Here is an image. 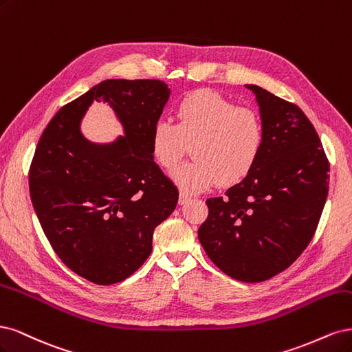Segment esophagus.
<instances>
[{"instance_id": "obj_1", "label": "esophagus", "mask_w": 352, "mask_h": 352, "mask_svg": "<svg viewBox=\"0 0 352 352\" xmlns=\"http://www.w3.org/2000/svg\"><path fill=\"white\" fill-rule=\"evenodd\" d=\"M191 199V196H188L187 192H179V197H178V203L179 205H186V203Z\"/></svg>"}]
</instances>
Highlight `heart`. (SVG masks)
<instances>
[{
	"label": "heart",
	"instance_id": "heart-1",
	"mask_svg": "<svg viewBox=\"0 0 352 352\" xmlns=\"http://www.w3.org/2000/svg\"><path fill=\"white\" fill-rule=\"evenodd\" d=\"M177 124L157 120L151 131V153L165 171H171L192 144L195 161L173 173L187 192L205 191L219 181L223 187L241 183L257 165L266 143L260 112L213 90H195L175 105Z\"/></svg>",
	"mask_w": 352,
	"mask_h": 352
}]
</instances>
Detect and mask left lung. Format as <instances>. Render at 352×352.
<instances>
[{
  "mask_svg": "<svg viewBox=\"0 0 352 352\" xmlns=\"http://www.w3.org/2000/svg\"><path fill=\"white\" fill-rule=\"evenodd\" d=\"M253 90L266 143L253 171L222 197L208 199L199 228L206 254L223 274L262 282L289 267L309 245L329 190V161L319 134L292 102Z\"/></svg>",
  "mask_w": 352,
  "mask_h": 352,
  "instance_id": "1",
  "label": "left lung"
}]
</instances>
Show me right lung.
<instances>
[{"label":"right lung","mask_w":352,"mask_h":352,"mask_svg":"<svg viewBox=\"0 0 352 352\" xmlns=\"http://www.w3.org/2000/svg\"><path fill=\"white\" fill-rule=\"evenodd\" d=\"M168 98L155 78L104 80L56 112L33 155L29 191L42 230L61 262L96 285L133 275L177 206L178 190L151 153ZM94 100L118 112L126 138L94 145L82 138L80 121Z\"/></svg>","instance_id":"right-lung-1"}]
</instances>
